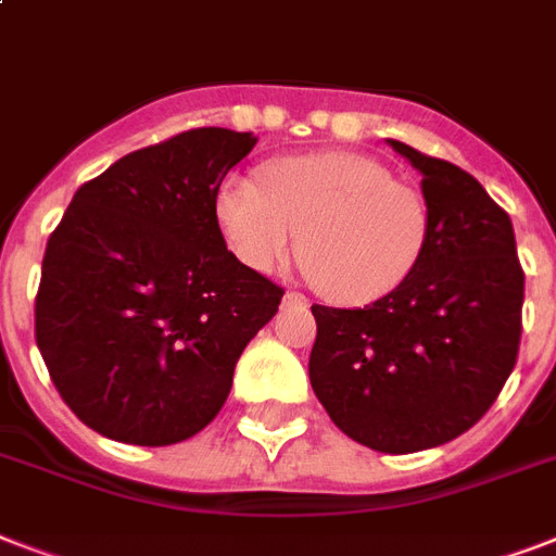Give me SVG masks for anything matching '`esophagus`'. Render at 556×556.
Instances as JSON below:
<instances>
[{
    "mask_svg": "<svg viewBox=\"0 0 556 556\" xmlns=\"http://www.w3.org/2000/svg\"><path fill=\"white\" fill-rule=\"evenodd\" d=\"M286 303H288V305H305V303H308V300H305L303 294H296V291H288V294H286Z\"/></svg>",
    "mask_w": 556,
    "mask_h": 556,
    "instance_id": "esophagus-1",
    "label": "esophagus"
}]
</instances>
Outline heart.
I'll return each instance as SVG.
<instances>
[{"mask_svg": "<svg viewBox=\"0 0 556 556\" xmlns=\"http://www.w3.org/2000/svg\"><path fill=\"white\" fill-rule=\"evenodd\" d=\"M216 218L230 251L260 274L286 265L300 236L305 270L338 305L392 294L413 277L430 239L421 192L355 152L282 159L262 173V185L225 178Z\"/></svg>", "mask_w": 556, "mask_h": 556, "instance_id": "obj_1", "label": "heart"}]
</instances>
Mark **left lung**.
Here are the masks:
<instances>
[{
  "label": "left lung",
  "instance_id": "obj_1",
  "mask_svg": "<svg viewBox=\"0 0 556 556\" xmlns=\"http://www.w3.org/2000/svg\"><path fill=\"white\" fill-rule=\"evenodd\" d=\"M421 173L430 239L413 277L364 308L312 305L308 378L331 421L378 453L447 444L514 371L526 274L510 216L470 173L401 141Z\"/></svg>",
  "mask_w": 556,
  "mask_h": 556
}]
</instances>
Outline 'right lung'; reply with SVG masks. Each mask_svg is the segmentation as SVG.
Listing matches in <instances>:
<instances>
[{
	"label": "right lung",
	"instance_id": "add662e5",
	"mask_svg": "<svg viewBox=\"0 0 556 556\" xmlns=\"http://www.w3.org/2000/svg\"><path fill=\"white\" fill-rule=\"evenodd\" d=\"M253 143L204 126L129 152L74 192L48 239L39 355L100 435L164 447L204 430L277 314L286 291L227 251L216 218L218 187Z\"/></svg>",
	"mask_w": 556,
	"mask_h": 556
}]
</instances>
